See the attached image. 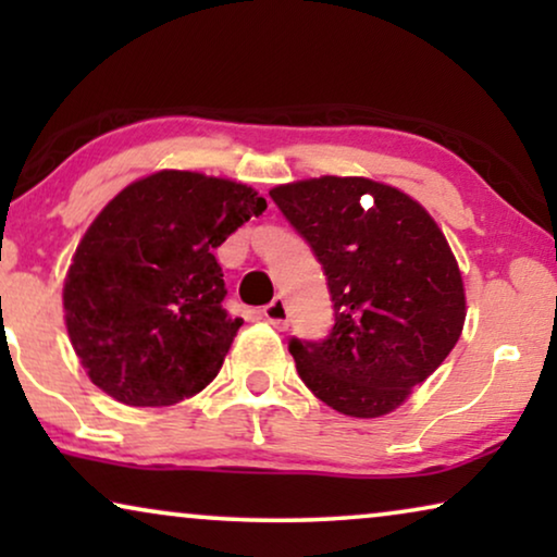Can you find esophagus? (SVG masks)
Segmentation results:
<instances>
[{
  "label": "esophagus",
  "mask_w": 557,
  "mask_h": 557,
  "mask_svg": "<svg viewBox=\"0 0 557 557\" xmlns=\"http://www.w3.org/2000/svg\"><path fill=\"white\" fill-rule=\"evenodd\" d=\"M263 317H265V322L276 326V330H281V332L288 330V309H286L284 299H273L271 304H265Z\"/></svg>",
  "instance_id": "esophagus-1"
}]
</instances>
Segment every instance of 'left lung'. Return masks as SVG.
Returning <instances> with one entry per match:
<instances>
[{
  "instance_id": "8db88e82",
  "label": "left lung",
  "mask_w": 557,
  "mask_h": 557,
  "mask_svg": "<svg viewBox=\"0 0 557 557\" xmlns=\"http://www.w3.org/2000/svg\"><path fill=\"white\" fill-rule=\"evenodd\" d=\"M322 263L334 326L288 342L304 385L352 418L406 403L461 337L467 299L448 243L400 189L364 177L301 180L271 189Z\"/></svg>"
}]
</instances>
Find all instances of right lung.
I'll list each match as a JSON object with an SVG mask.
<instances>
[{
    "mask_svg": "<svg viewBox=\"0 0 557 557\" xmlns=\"http://www.w3.org/2000/svg\"><path fill=\"white\" fill-rule=\"evenodd\" d=\"M265 210L240 182L164 170L106 205L75 248L63 307L90 383L136 408L212 383L243 319L223 309L212 250Z\"/></svg>",
    "mask_w": 557,
    "mask_h": 557,
    "instance_id": "right-lung-1",
    "label": "right lung"
}]
</instances>
